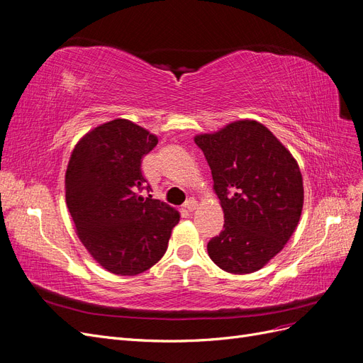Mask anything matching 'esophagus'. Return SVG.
<instances>
[{
  "mask_svg": "<svg viewBox=\"0 0 363 363\" xmlns=\"http://www.w3.org/2000/svg\"><path fill=\"white\" fill-rule=\"evenodd\" d=\"M184 208H186V211H189V212H194L195 211V208L196 207H199V201H196L195 199H189L188 201H186L184 204Z\"/></svg>",
  "mask_w": 363,
  "mask_h": 363,
  "instance_id": "obj_1",
  "label": "esophagus"
}]
</instances>
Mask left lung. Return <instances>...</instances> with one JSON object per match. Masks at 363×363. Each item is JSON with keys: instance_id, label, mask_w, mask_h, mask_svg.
<instances>
[{"instance_id": "8db88e82", "label": "left lung", "mask_w": 363, "mask_h": 363, "mask_svg": "<svg viewBox=\"0 0 363 363\" xmlns=\"http://www.w3.org/2000/svg\"><path fill=\"white\" fill-rule=\"evenodd\" d=\"M211 167L224 230L208 240L215 265L232 274L259 271L294 235L304 203L291 151L257 121L240 119L194 138Z\"/></svg>"}]
</instances>
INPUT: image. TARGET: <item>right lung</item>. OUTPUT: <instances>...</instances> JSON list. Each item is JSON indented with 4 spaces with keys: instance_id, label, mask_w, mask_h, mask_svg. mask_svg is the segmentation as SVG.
<instances>
[{
    "instance_id": "obj_1",
    "label": "right lung",
    "mask_w": 363,
    "mask_h": 363,
    "mask_svg": "<svg viewBox=\"0 0 363 363\" xmlns=\"http://www.w3.org/2000/svg\"><path fill=\"white\" fill-rule=\"evenodd\" d=\"M157 142L144 127L118 118L87 131L71 152L65 195L75 233L116 276H136L157 263L180 221L174 207L138 194L147 182L142 157Z\"/></svg>"
}]
</instances>
